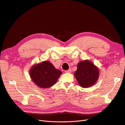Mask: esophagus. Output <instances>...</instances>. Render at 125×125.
<instances>
[{
    "label": "esophagus",
    "mask_w": 125,
    "mask_h": 125,
    "mask_svg": "<svg viewBox=\"0 0 125 125\" xmlns=\"http://www.w3.org/2000/svg\"><path fill=\"white\" fill-rule=\"evenodd\" d=\"M71 72H72V70L71 69H69L68 70L65 71V73H71Z\"/></svg>",
    "instance_id": "obj_1"
}]
</instances>
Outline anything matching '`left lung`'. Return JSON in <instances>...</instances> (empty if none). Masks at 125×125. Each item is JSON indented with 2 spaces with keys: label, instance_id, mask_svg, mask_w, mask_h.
<instances>
[{
  "label": "left lung",
  "instance_id": "obj_1",
  "mask_svg": "<svg viewBox=\"0 0 125 125\" xmlns=\"http://www.w3.org/2000/svg\"><path fill=\"white\" fill-rule=\"evenodd\" d=\"M99 69L92 62L88 60L78 63L74 76L81 87L87 88L94 85L99 76Z\"/></svg>",
  "mask_w": 125,
  "mask_h": 125
}]
</instances>
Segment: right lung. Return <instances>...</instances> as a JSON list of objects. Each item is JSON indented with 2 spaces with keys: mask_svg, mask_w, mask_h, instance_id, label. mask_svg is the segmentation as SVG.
Returning <instances> with one entry per match:
<instances>
[{
  "mask_svg": "<svg viewBox=\"0 0 125 125\" xmlns=\"http://www.w3.org/2000/svg\"><path fill=\"white\" fill-rule=\"evenodd\" d=\"M29 73L32 81L37 86L42 88H48L52 86L62 74L61 71L56 69L48 61L32 66Z\"/></svg>",
  "mask_w": 125,
  "mask_h": 125,
  "instance_id": "obj_1",
  "label": "right lung"
}]
</instances>
